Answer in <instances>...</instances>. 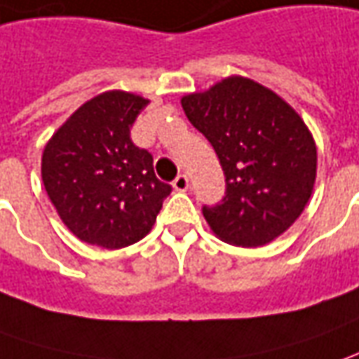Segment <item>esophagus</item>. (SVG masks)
<instances>
[{
    "instance_id": "obj_1",
    "label": "esophagus",
    "mask_w": 359,
    "mask_h": 359,
    "mask_svg": "<svg viewBox=\"0 0 359 359\" xmlns=\"http://www.w3.org/2000/svg\"><path fill=\"white\" fill-rule=\"evenodd\" d=\"M172 187H175V190H179V192H187L190 187L189 177L187 175H179L177 179L172 180Z\"/></svg>"
}]
</instances>
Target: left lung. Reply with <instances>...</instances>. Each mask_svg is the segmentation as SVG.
<instances>
[{
    "instance_id": "1",
    "label": "left lung",
    "mask_w": 359,
    "mask_h": 359,
    "mask_svg": "<svg viewBox=\"0 0 359 359\" xmlns=\"http://www.w3.org/2000/svg\"><path fill=\"white\" fill-rule=\"evenodd\" d=\"M180 104L210 141L226 177L224 198L202 206L212 231L230 245L257 248L289 230L316 179V145L301 116L243 76L224 78Z\"/></svg>"
}]
</instances>
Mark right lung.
Listing matches in <instances>:
<instances>
[{"label": "right lung", "mask_w": 359, "mask_h": 359, "mask_svg": "<svg viewBox=\"0 0 359 359\" xmlns=\"http://www.w3.org/2000/svg\"><path fill=\"white\" fill-rule=\"evenodd\" d=\"M149 100L121 90L82 104L43 151L41 175L60 220L78 240L106 250L147 236L170 184L153 170V157L129 137Z\"/></svg>", "instance_id": "right-lung-1"}]
</instances>
